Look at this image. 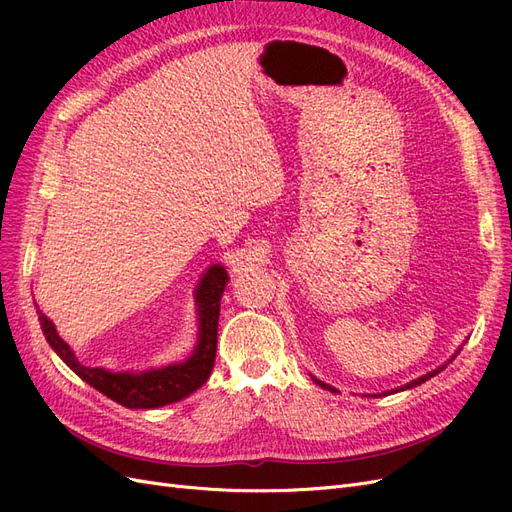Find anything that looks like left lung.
I'll list each match as a JSON object with an SVG mask.
<instances>
[{"instance_id": "left-lung-1", "label": "left lung", "mask_w": 512, "mask_h": 512, "mask_svg": "<svg viewBox=\"0 0 512 512\" xmlns=\"http://www.w3.org/2000/svg\"><path fill=\"white\" fill-rule=\"evenodd\" d=\"M459 352V350H457ZM453 359H455V356H453ZM446 365H442V367H438V369H433V371H429V374L427 376H421V378H416V380H412V382H408L406 386H401V391H404V389H412V386H416V384H421V382H425V380H429V378H433V376H436L438 374V371H442ZM320 386H322V389H329V391H333L331 389V386L329 384H324V382H320V380H316Z\"/></svg>"}]
</instances>
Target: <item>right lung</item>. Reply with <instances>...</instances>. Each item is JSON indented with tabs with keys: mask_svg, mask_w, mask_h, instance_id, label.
I'll return each instance as SVG.
<instances>
[{
	"mask_svg": "<svg viewBox=\"0 0 512 512\" xmlns=\"http://www.w3.org/2000/svg\"><path fill=\"white\" fill-rule=\"evenodd\" d=\"M228 284L226 271L215 265L207 271L203 282L198 286V320L200 339L194 354L185 363L168 365L164 369H151L145 374H111L100 367H85L72 354L70 346L61 339L53 327V322L38 309V318L46 342L61 356L74 374H79L87 384L94 386L102 395L111 397L117 404L126 408H160L188 397L203 386L213 369L215 350H218V320H220V299Z\"/></svg>",
	"mask_w": 512,
	"mask_h": 512,
	"instance_id": "obj_1",
	"label": "right lung"
}]
</instances>
